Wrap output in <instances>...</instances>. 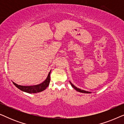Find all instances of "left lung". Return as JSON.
I'll return each instance as SVG.
<instances>
[{"label": "left lung", "mask_w": 124, "mask_h": 124, "mask_svg": "<svg viewBox=\"0 0 124 124\" xmlns=\"http://www.w3.org/2000/svg\"><path fill=\"white\" fill-rule=\"evenodd\" d=\"M70 82V81H69ZM70 84L71 85V86H72L74 88V89L76 90V91H78V92H80V93H86V94H90L91 92H90V91H85V90H81L80 89H78V88H77V87H76L74 85H73L71 82H70Z\"/></svg>", "instance_id": "1"}]
</instances>
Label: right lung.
Masks as SVG:
<instances>
[{
  "label": "right lung",
  "mask_w": 124,
  "mask_h": 124,
  "mask_svg": "<svg viewBox=\"0 0 124 124\" xmlns=\"http://www.w3.org/2000/svg\"><path fill=\"white\" fill-rule=\"evenodd\" d=\"M51 71V70H50V72H49L48 76H47V78L43 82L40 83V84L38 85L33 86H22L15 84V83L13 82V84H14V85H15L16 87H17L18 89H20V90L29 93V94L41 92V91L45 90L49 85V84H50V82Z\"/></svg>",
  "instance_id": "1"
}]
</instances>
